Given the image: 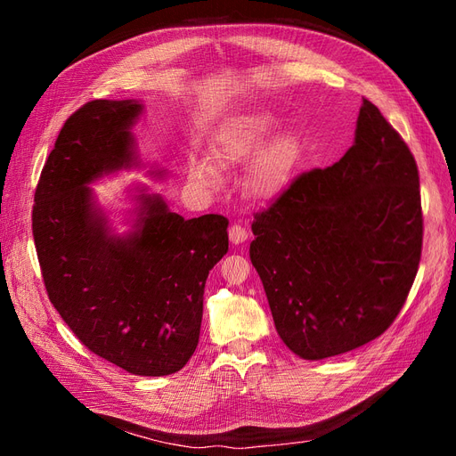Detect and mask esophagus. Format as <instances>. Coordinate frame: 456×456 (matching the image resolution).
Returning <instances> with one entry per match:
<instances>
[{"mask_svg":"<svg viewBox=\"0 0 456 456\" xmlns=\"http://www.w3.org/2000/svg\"><path fill=\"white\" fill-rule=\"evenodd\" d=\"M245 240H247V230H245V226H241V224H232V226H230V241L240 245V243H243Z\"/></svg>","mask_w":456,"mask_h":456,"instance_id":"obj_1","label":"esophagus"}]
</instances>
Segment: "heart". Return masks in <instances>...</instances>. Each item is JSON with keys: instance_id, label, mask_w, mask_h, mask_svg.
<instances>
[{"instance_id": "b5f03b06", "label": "heart", "mask_w": 456, "mask_h": 456, "mask_svg": "<svg viewBox=\"0 0 456 456\" xmlns=\"http://www.w3.org/2000/svg\"><path fill=\"white\" fill-rule=\"evenodd\" d=\"M275 126V118L266 110H255L232 118L216 134L215 151L223 163H243L265 144ZM297 142L291 134H278L260 151L249 173V186L255 196L270 198L278 194L293 171ZM190 176L201 186L218 183V169L213 159L198 158L190 165Z\"/></svg>"}]
</instances>
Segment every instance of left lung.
<instances>
[{"mask_svg": "<svg viewBox=\"0 0 456 456\" xmlns=\"http://www.w3.org/2000/svg\"><path fill=\"white\" fill-rule=\"evenodd\" d=\"M249 256L278 335L302 360L363 346L405 305L422 253L419 169L363 99L354 146L256 213Z\"/></svg>", "mask_w": 456, "mask_h": 456, "instance_id": "8db88e82", "label": "left lung"}]
</instances>
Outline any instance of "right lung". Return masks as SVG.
Wrapping results in <instances>:
<instances>
[{
	"label": "right lung",
	"mask_w": 456,
	"mask_h": 456,
	"mask_svg": "<svg viewBox=\"0 0 456 456\" xmlns=\"http://www.w3.org/2000/svg\"><path fill=\"white\" fill-rule=\"evenodd\" d=\"M142 110L134 99L91 101L66 119L36 188L32 232L49 300L72 333L131 375L165 377L196 352L207 275L228 253V218L186 220L133 186L131 230L112 228L91 184L141 167L131 129Z\"/></svg>",
	"instance_id": "obj_1"
}]
</instances>
